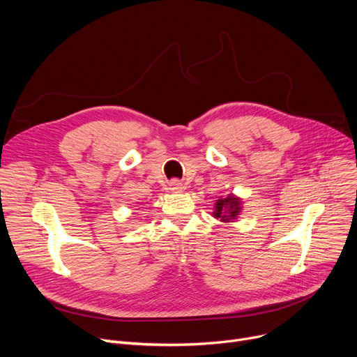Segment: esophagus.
Here are the masks:
<instances>
[{"mask_svg":"<svg viewBox=\"0 0 357 357\" xmlns=\"http://www.w3.org/2000/svg\"><path fill=\"white\" fill-rule=\"evenodd\" d=\"M169 190L174 191V192H179V191H182V190H183V185H182V182H181V181L174 179V181L169 182Z\"/></svg>","mask_w":357,"mask_h":357,"instance_id":"obj_1","label":"esophagus"}]
</instances>
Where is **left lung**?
<instances>
[{
    "mask_svg": "<svg viewBox=\"0 0 357 357\" xmlns=\"http://www.w3.org/2000/svg\"><path fill=\"white\" fill-rule=\"evenodd\" d=\"M240 199L230 195L224 199H218L215 204L214 217L221 218V221L234 220L240 213Z\"/></svg>",
    "mask_w": 357,
    "mask_h": 357,
    "instance_id": "obj_1",
    "label": "left lung"
}]
</instances>
